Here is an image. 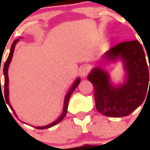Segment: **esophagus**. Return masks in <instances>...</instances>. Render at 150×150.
<instances>
[{
    "mask_svg": "<svg viewBox=\"0 0 150 150\" xmlns=\"http://www.w3.org/2000/svg\"><path fill=\"white\" fill-rule=\"evenodd\" d=\"M89 71H90V68L88 66H85L82 69H81V74L83 77L87 76L88 74L89 73Z\"/></svg>",
    "mask_w": 150,
    "mask_h": 150,
    "instance_id": "esophagus-1",
    "label": "esophagus"
}]
</instances>
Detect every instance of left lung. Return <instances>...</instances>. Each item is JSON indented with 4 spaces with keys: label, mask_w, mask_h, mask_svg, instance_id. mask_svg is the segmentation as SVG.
<instances>
[{
    "label": "left lung",
    "mask_w": 150,
    "mask_h": 150,
    "mask_svg": "<svg viewBox=\"0 0 150 150\" xmlns=\"http://www.w3.org/2000/svg\"><path fill=\"white\" fill-rule=\"evenodd\" d=\"M103 57L108 61L121 59L126 73L125 82L115 86L107 72L99 67L92 69L88 80L94 88L96 110L108 117H125L137 110L146 97L150 86V65H147L144 49L138 40L118 43Z\"/></svg>",
    "instance_id": "8db88e82"
}]
</instances>
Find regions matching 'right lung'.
Segmentation results:
<instances>
[{
    "label": "right lung",
    "mask_w": 150,
    "mask_h": 150,
    "mask_svg": "<svg viewBox=\"0 0 150 150\" xmlns=\"http://www.w3.org/2000/svg\"><path fill=\"white\" fill-rule=\"evenodd\" d=\"M18 41H19V39H16V40H15L13 42V43H12L9 55H8V58H7L5 64H4V96H3V97H4V99H5V101H4V102H6V103L8 106H9L11 110L13 111V114L15 115V116H16V113H15V112H14V110H13L12 106L11 105L10 102H9V98H8L9 91H8V67H9L11 62V59H12V57H13V51H14L15 46H16V43H17ZM80 83H81V78H78L76 79V81L74 82V83L72 84V87H71V88L69 89V91H68V93H67L65 98H64V108H63V112H62V115L60 116V117H59V118L57 119L56 121L51 122V123L48 124V125H45V126H36V127H35V128H36L37 129H46V128H51V127H52V126H54V125H57V124H58L59 122H61L62 120L64 119V117H65V115L67 114V112L68 103H69V98H70L71 94H72V92L75 91V89L77 87H78V86L79 85ZM0 92H1V93L2 92V91H1H1ZM2 95H3V93H2Z\"/></svg>",
    "instance_id": "obj_1"
}]
</instances>
